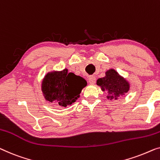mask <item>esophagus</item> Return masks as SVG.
Listing matches in <instances>:
<instances>
[{"mask_svg":"<svg viewBox=\"0 0 160 160\" xmlns=\"http://www.w3.org/2000/svg\"><path fill=\"white\" fill-rule=\"evenodd\" d=\"M96 82V78L94 76H90L89 77V83L90 84H94Z\"/></svg>","mask_w":160,"mask_h":160,"instance_id":"34e87169","label":"esophagus"}]
</instances>
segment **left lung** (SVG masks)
Returning a JSON list of instances; mask_svg holds the SVG:
<instances>
[{
	"instance_id": "obj_1",
	"label": "left lung",
	"mask_w": 160,
	"mask_h": 160,
	"mask_svg": "<svg viewBox=\"0 0 160 160\" xmlns=\"http://www.w3.org/2000/svg\"><path fill=\"white\" fill-rule=\"evenodd\" d=\"M97 85L100 87L102 91L107 92V99L110 100H117L130 89V83L113 68L106 71L104 77L98 78Z\"/></svg>"
}]
</instances>
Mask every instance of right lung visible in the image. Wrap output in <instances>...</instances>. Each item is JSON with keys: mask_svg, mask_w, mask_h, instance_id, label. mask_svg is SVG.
Here are the masks:
<instances>
[{"mask_svg": "<svg viewBox=\"0 0 160 160\" xmlns=\"http://www.w3.org/2000/svg\"><path fill=\"white\" fill-rule=\"evenodd\" d=\"M87 84L84 78L68 73V69L65 68L48 72L42 81L41 90L48 103L67 107L75 102Z\"/></svg>", "mask_w": 160, "mask_h": 160, "instance_id": "right-lung-1", "label": "right lung"}]
</instances>
